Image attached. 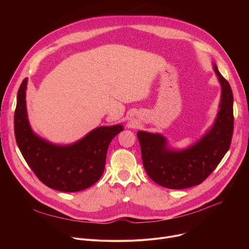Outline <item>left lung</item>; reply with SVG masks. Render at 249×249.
Instances as JSON below:
<instances>
[{"mask_svg":"<svg viewBox=\"0 0 249 249\" xmlns=\"http://www.w3.org/2000/svg\"><path fill=\"white\" fill-rule=\"evenodd\" d=\"M213 70L221 86L219 110L212 126L187 148L168 145L160 133L138 131L143 166L156 184L167 189L181 190L200 185L217 167L228 151L233 133V94L229 83Z\"/></svg>","mask_w":249,"mask_h":249,"instance_id":"obj_1","label":"left lung"}]
</instances>
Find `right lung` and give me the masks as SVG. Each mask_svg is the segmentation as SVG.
Listing matches in <instances>:
<instances>
[{"instance_id": "add662e5", "label": "right lung", "mask_w": 249, "mask_h": 249, "mask_svg": "<svg viewBox=\"0 0 249 249\" xmlns=\"http://www.w3.org/2000/svg\"><path fill=\"white\" fill-rule=\"evenodd\" d=\"M27 83L25 78L19 88L14 117L16 142L24 160L48 188L73 193L93 186L104 173L110 142L123 126H100L71 144H54L37 135L30 126Z\"/></svg>"}]
</instances>
